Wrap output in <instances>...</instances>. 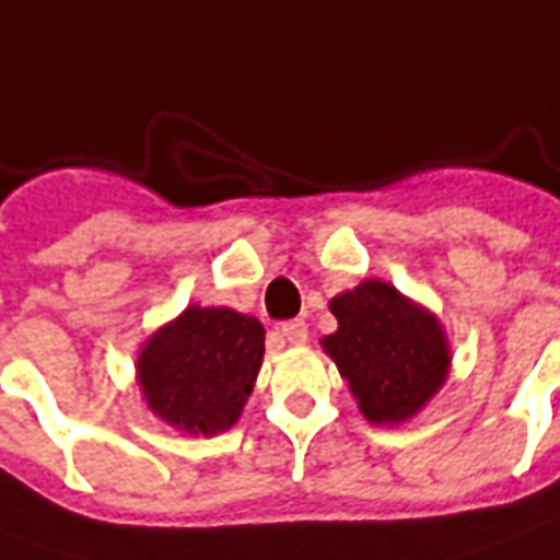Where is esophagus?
Segmentation results:
<instances>
[{
    "instance_id": "obj_1",
    "label": "esophagus",
    "mask_w": 560,
    "mask_h": 560,
    "mask_svg": "<svg viewBox=\"0 0 560 560\" xmlns=\"http://www.w3.org/2000/svg\"><path fill=\"white\" fill-rule=\"evenodd\" d=\"M280 335H283L289 343H294V347H301V343H306L308 329L303 320H285V324L280 326Z\"/></svg>"
}]
</instances>
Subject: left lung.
<instances>
[{
	"label": "left lung",
	"mask_w": 560,
	"mask_h": 560,
	"mask_svg": "<svg viewBox=\"0 0 560 560\" xmlns=\"http://www.w3.org/2000/svg\"><path fill=\"white\" fill-rule=\"evenodd\" d=\"M338 329L320 338L370 424H401L422 413L451 373L448 332L431 308L370 277L335 294Z\"/></svg>",
	"instance_id": "1"
}]
</instances>
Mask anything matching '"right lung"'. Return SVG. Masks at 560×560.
<instances>
[{
    "label": "right lung",
    "mask_w": 560,
    "mask_h": 560,
    "mask_svg": "<svg viewBox=\"0 0 560 560\" xmlns=\"http://www.w3.org/2000/svg\"><path fill=\"white\" fill-rule=\"evenodd\" d=\"M266 352L257 317L225 306H187L138 350L136 382L161 422L217 436L240 422Z\"/></svg>",
    "instance_id": "right-lung-1"
}]
</instances>
